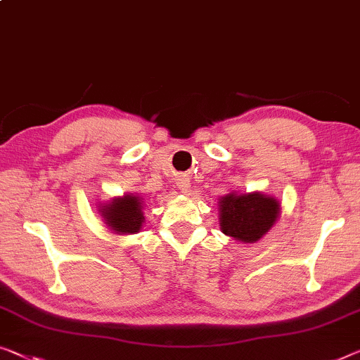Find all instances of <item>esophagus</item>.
Returning a JSON list of instances; mask_svg holds the SVG:
<instances>
[{"label": "esophagus", "mask_w": 360, "mask_h": 360, "mask_svg": "<svg viewBox=\"0 0 360 360\" xmlns=\"http://www.w3.org/2000/svg\"><path fill=\"white\" fill-rule=\"evenodd\" d=\"M176 184H178L181 192H189V189H191V181H189V178H187V176H181Z\"/></svg>", "instance_id": "esophagus-1"}]
</instances>
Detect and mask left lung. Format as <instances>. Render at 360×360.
<instances>
[{"mask_svg":"<svg viewBox=\"0 0 360 360\" xmlns=\"http://www.w3.org/2000/svg\"><path fill=\"white\" fill-rule=\"evenodd\" d=\"M280 202L262 192H231L219 198V226L226 236L252 244L270 231L280 217Z\"/></svg>","mask_w":360,"mask_h":360,"instance_id":"obj_1","label":"left lung"}]
</instances>
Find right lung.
Listing matches in <instances>:
<instances>
[{
    "instance_id": "add662e5",
    "label": "right lung",
    "mask_w": 360,
    "mask_h": 360,
    "mask_svg": "<svg viewBox=\"0 0 360 360\" xmlns=\"http://www.w3.org/2000/svg\"><path fill=\"white\" fill-rule=\"evenodd\" d=\"M106 226L117 234H136L143 223L142 198L139 195L115 197L110 203L100 207Z\"/></svg>"
}]
</instances>
